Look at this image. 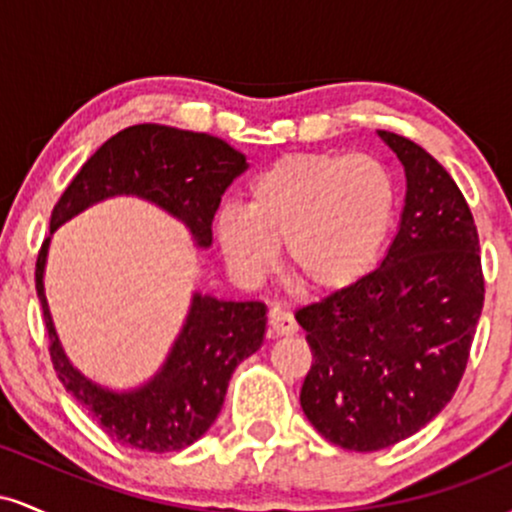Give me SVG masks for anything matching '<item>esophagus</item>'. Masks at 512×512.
I'll use <instances>...</instances> for the list:
<instances>
[{
	"instance_id": "34e87169",
	"label": "esophagus",
	"mask_w": 512,
	"mask_h": 512,
	"mask_svg": "<svg viewBox=\"0 0 512 512\" xmlns=\"http://www.w3.org/2000/svg\"><path fill=\"white\" fill-rule=\"evenodd\" d=\"M269 327H272L274 334H281V337H284V334H293L298 330L293 315L286 313V310H281V308L269 310Z\"/></svg>"
}]
</instances>
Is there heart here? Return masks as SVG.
Listing matches in <instances>:
<instances>
[{"label":"heart","instance_id":"obj_1","mask_svg":"<svg viewBox=\"0 0 512 512\" xmlns=\"http://www.w3.org/2000/svg\"><path fill=\"white\" fill-rule=\"evenodd\" d=\"M397 182L370 154H291L250 182L248 209L226 207L216 233L228 264L260 279L284 245L303 291L334 293L361 281L383 255L397 219Z\"/></svg>","mask_w":512,"mask_h":512}]
</instances>
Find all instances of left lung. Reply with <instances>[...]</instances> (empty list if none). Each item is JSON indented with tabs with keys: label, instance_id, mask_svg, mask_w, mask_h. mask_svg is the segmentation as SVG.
Returning a JSON list of instances; mask_svg holds the SVG:
<instances>
[{
	"label": "left lung",
	"instance_id": "obj_1",
	"mask_svg": "<svg viewBox=\"0 0 512 512\" xmlns=\"http://www.w3.org/2000/svg\"><path fill=\"white\" fill-rule=\"evenodd\" d=\"M407 175L399 231L378 269L296 310L313 363L301 407L339 448L373 452L414 436L455 395L484 308L479 233L450 173L378 129Z\"/></svg>",
	"mask_w": 512,
	"mask_h": 512
}]
</instances>
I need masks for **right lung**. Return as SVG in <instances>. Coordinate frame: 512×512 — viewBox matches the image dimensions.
<instances>
[{"label": "right lung", "instance_id": "right-lung-1", "mask_svg": "<svg viewBox=\"0 0 512 512\" xmlns=\"http://www.w3.org/2000/svg\"><path fill=\"white\" fill-rule=\"evenodd\" d=\"M248 168L245 156L219 137L166 125H134L110 137L81 166L50 216V233L91 204L115 195L149 199L190 228L199 248L211 245V221L223 192ZM50 238L35 262L57 378L117 443L144 452H173L195 443L219 416L228 380L262 346L267 308L260 301L192 296L180 337L154 378L132 392L91 383L64 356L45 301L43 269Z\"/></svg>", "mask_w": 512, "mask_h": 512}]
</instances>
